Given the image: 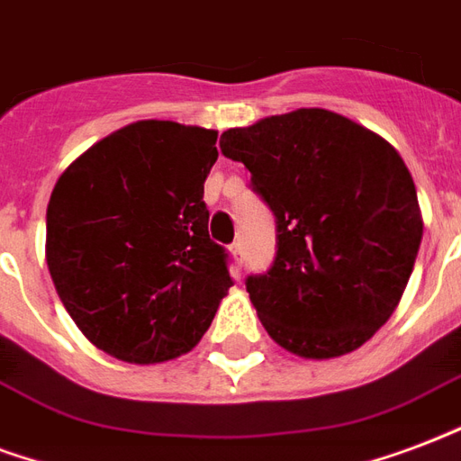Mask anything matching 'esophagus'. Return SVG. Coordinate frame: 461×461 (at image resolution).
Instances as JSON below:
<instances>
[{
	"mask_svg": "<svg viewBox=\"0 0 461 461\" xmlns=\"http://www.w3.org/2000/svg\"><path fill=\"white\" fill-rule=\"evenodd\" d=\"M230 252H233L235 262H238V267H240V265H243V243H240V240H235V243L230 245Z\"/></svg>",
	"mask_w": 461,
	"mask_h": 461,
	"instance_id": "34e87169",
	"label": "esophagus"
}]
</instances>
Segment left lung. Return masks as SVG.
Returning a JSON list of instances; mask_svg holds the SVG:
<instances>
[{
    "instance_id": "left-lung-1",
    "label": "left lung",
    "mask_w": 461,
    "mask_h": 461,
    "mask_svg": "<svg viewBox=\"0 0 461 461\" xmlns=\"http://www.w3.org/2000/svg\"><path fill=\"white\" fill-rule=\"evenodd\" d=\"M221 152L250 169L275 213V259L245 279L272 340L309 359L365 345L401 301L423 238L399 152L325 109L230 128Z\"/></svg>"
}]
</instances>
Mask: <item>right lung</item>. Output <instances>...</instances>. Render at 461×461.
I'll return each mask as SVG.
<instances>
[{
    "instance_id": "add662e5",
    "label": "right lung",
    "mask_w": 461,
    "mask_h": 461,
    "mask_svg": "<svg viewBox=\"0 0 461 461\" xmlns=\"http://www.w3.org/2000/svg\"><path fill=\"white\" fill-rule=\"evenodd\" d=\"M216 138L138 121L79 155L50 194L46 252L58 296L116 359L152 365L189 352L233 286L203 202Z\"/></svg>"
}]
</instances>
